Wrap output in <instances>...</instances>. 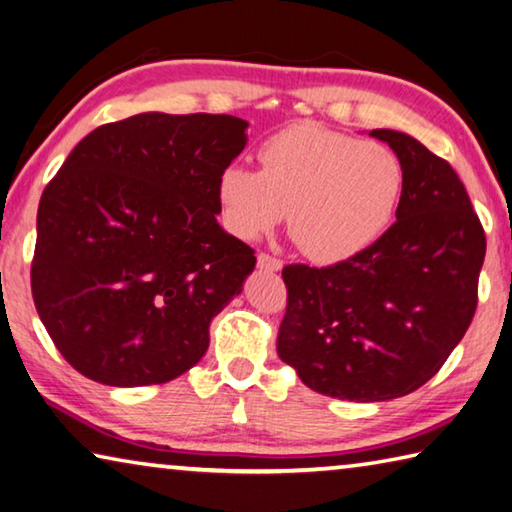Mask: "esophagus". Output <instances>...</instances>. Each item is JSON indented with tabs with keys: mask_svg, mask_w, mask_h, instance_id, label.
I'll use <instances>...</instances> for the list:
<instances>
[{
	"mask_svg": "<svg viewBox=\"0 0 512 512\" xmlns=\"http://www.w3.org/2000/svg\"><path fill=\"white\" fill-rule=\"evenodd\" d=\"M257 268H259V271H266V273H277V271H282V262H280V259L271 257V255H266V253H259L257 255Z\"/></svg>",
	"mask_w": 512,
	"mask_h": 512,
	"instance_id": "34e87169",
	"label": "esophagus"
}]
</instances>
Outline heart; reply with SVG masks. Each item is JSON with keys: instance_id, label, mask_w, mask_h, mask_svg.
<instances>
[{"instance_id": "b5f03b06", "label": "heart", "mask_w": 512, "mask_h": 512, "mask_svg": "<svg viewBox=\"0 0 512 512\" xmlns=\"http://www.w3.org/2000/svg\"><path fill=\"white\" fill-rule=\"evenodd\" d=\"M259 172L228 165L217 179L219 215L239 239H257L286 217L297 246L320 264L360 255L385 235L405 188L387 145L297 123L259 147Z\"/></svg>"}]
</instances>
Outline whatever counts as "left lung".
Masks as SVG:
<instances>
[{"mask_svg":"<svg viewBox=\"0 0 512 512\" xmlns=\"http://www.w3.org/2000/svg\"><path fill=\"white\" fill-rule=\"evenodd\" d=\"M369 136L405 170L396 224L360 255L327 268L291 264L277 353L313 392L392 401L425 385L477 309L486 235L448 161L396 129Z\"/></svg>","mask_w":512,"mask_h":512,"instance_id":"obj_1","label":"left lung"}]
</instances>
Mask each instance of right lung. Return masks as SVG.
<instances>
[{"label": "right lung", "instance_id": "1", "mask_svg": "<svg viewBox=\"0 0 512 512\" xmlns=\"http://www.w3.org/2000/svg\"><path fill=\"white\" fill-rule=\"evenodd\" d=\"M226 114L145 111L73 147L37 208L35 309L71 367L161 385L208 351L255 255L219 226L217 179L248 143Z\"/></svg>", "mask_w": 512, "mask_h": 512}]
</instances>
